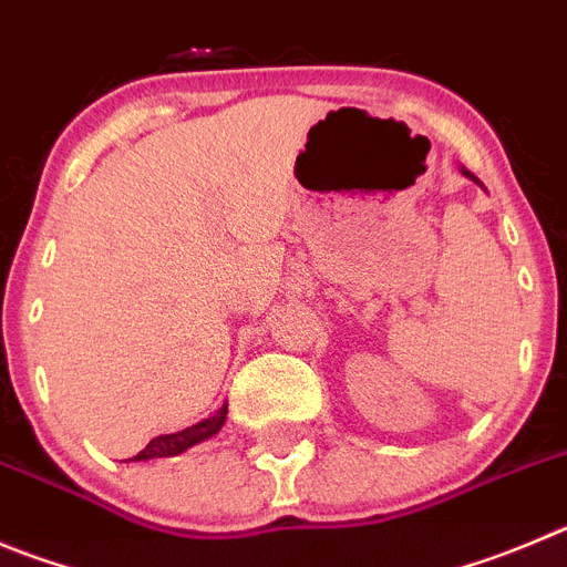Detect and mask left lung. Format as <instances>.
<instances>
[{
  "mask_svg": "<svg viewBox=\"0 0 567 567\" xmlns=\"http://www.w3.org/2000/svg\"><path fill=\"white\" fill-rule=\"evenodd\" d=\"M464 176H470V178H473V182H478V178H475V176H473V173H467V171H464Z\"/></svg>",
  "mask_w": 567,
  "mask_h": 567,
  "instance_id": "obj_1",
  "label": "left lung"
}]
</instances>
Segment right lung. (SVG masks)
<instances>
[{
  "mask_svg": "<svg viewBox=\"0 0 567 567\" xmlns=\"http://www.w3.org/2000/svg\"><path fill=\"white\" fill-rule=\"evenodd\" d=\"M226 405L220 411H215L212 416H206V420H200L198 425L193 427H184V431L178 433H164V436H156L147 442V447L142 453H136L134 458H128V462H147V458H164V456H178V453H184L187 447H193V444L204 442V439L215 436V433L224 427L226 422Z\"/></svg>",
  "mask_w": 567,
  "mask_h": 567,
  "instance_id": "add662e5",
  "label": "right lung"
}]
</instances>
